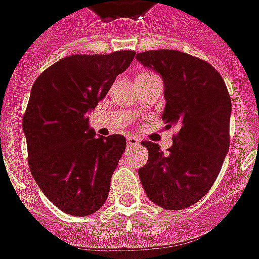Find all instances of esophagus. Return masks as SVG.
Here are the masks:
<instances>
[{
	"mask_svg": "<svg viewBox=\"0 0 259 259\" xmlns=\"http://www.w3.org/2000/svg\"><path fill=\"white\" fill-rule=\"evenodd\" d=\"M140 144V140L137 139V137H133V136H130V137H127V146L129 147H136Z\"/></svg>",
	"mask_w": 259,
	"mask_h": 259,
	"instance_id": "1",
	"label": "esophagus"
}]
</instances>
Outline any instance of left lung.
Wrapping results in <instances>:
<instances>
[{
	"instance_id": "obj_1",
	"label": "left lung",
	"mask_w": 259,
	"mask_h": 259,
	"mask_svg": "<svg viewBox=\"0 0 259 259\" xmlns=\"http://www.w3.org/2000/svg\"><path fill=\"white\" fill-rule=\"evenodd\" d=\"M143 66L163 81L162 120L178 126L163 154L157 143L143 141L148 161L139 169L147 197L165 209H183L211 189L229 151L232 101L222 76L202 59L175 50L137 54Z\"/></svg>"
}]
</instances>
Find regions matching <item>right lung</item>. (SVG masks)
Instances as JSON below:
<instances>
[{"label": "right lung", "mask_w": 259, "mask_h": 259, "mask_svg": "<svg viewBox=\"0 0 259 259\" xmlns=\"http://www.w3.org/2000/svg\"><path fill=\"white\" fill-rule=\"evenodd\" d=\"M135 55H69L31 87L22 123L30 172L48 200L69 215H91L107 201L126 139L96 136L89 113Z\"/></svg>", "instance_id": "add662e5"}]
</instances>
